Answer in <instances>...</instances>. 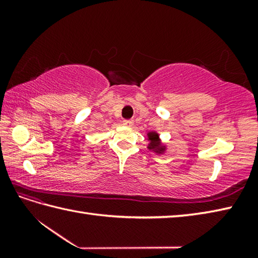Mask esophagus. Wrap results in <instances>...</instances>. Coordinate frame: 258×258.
Instances as JSON below:
<instances>
[{
	"label": "esophagus",
	"mask_w": 258,
	"mask_h": 258,
	"mask_svg": "<svg viewBox=\"0 0 258 258\" xmlns=\"http://www.w3.org/2000/svg\"><path fill=\"white\" fill-rule=\"evenodd\" d=\"M133 124H134L133 120H124V122H123V125L124 126H127V127H131V126H133Z\"/></svg>",
	"instance_id": "esophagus-1"
}]
</instances>
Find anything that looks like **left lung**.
Wrapping results in <instances>:
<instances>
[{
	"label": "left lung",
	"instance_id": "obj_1",
	"mask_svg": "<svg viewBox=\"0 0 258 258\" xmlns=\"http://www.w3.org/2000/svg\"><path fill=\"white\" fill-rule=\"evenodd\" d=\"M147 140H149V145L147 149L150 151L156 153V154H164L166 151V145L162 143L160 135L156 132L147 133Z\"/></svg>",
	"mask_w": 258,
	"mask_h": 258
}]
</instances>
